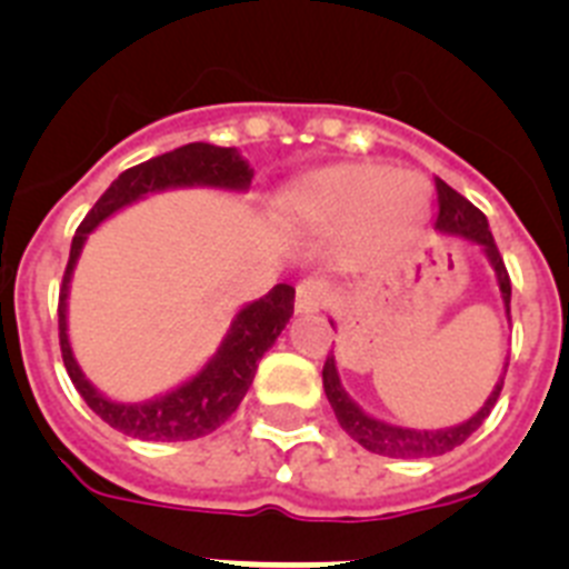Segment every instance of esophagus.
<instances>
[{"instance_id": "1", "label": "esophagus", "mask_w": 569, "mask_h": 569, "mask_svg": "<svg viewBox=\"0 0 569 569\" xmlns=\"http://www.w3.org/2000/svg\"><path fill=\"white\" fill-rule=\"evenodd\" d=\"M331 297V286L326 280H303V283H297L295 291V309L297 315H315V311L326 309Z\"/></svg>"}]
</instances>
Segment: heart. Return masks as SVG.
<instances>
[{"label":"heart","mask_w":569,"mask_h":569,"mask_svg":"<svg viewBox=\"0 0 569 569\" xmlns=\"http://www.w3.org/2000/svg\"><path fill=\"white\" fill-rule=\"evenodd\" d=\"M289 212L317 221H355L397 234L419 223L431 207L419 172L386 170L373 163H342L295 183L286 196Z\"/></svg>","instance_id":"heart-1"}]
</instances>
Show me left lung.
Listing matches in <instances>:
<instances>
[{"label": "left lung", "mask_w": 569, "mask_h": 569, "mask_svg": "<svg viewBox=\"0 0 569 569\" xmlns=\"http://www.w3.org/2000/svg\"><path fill=\"white\" fill-rule=\"evenodd\" d=\"M437 196H439V214H437V229L439 234H448V238L468 240L473 247L482 249V254L488 258L490 269L496 274V283H499L501 303H505V315L510 322V278L508 269H505V260H501L499 249H496V240L490 234L488 218H485L468 198H462L457 189H450L448 183L437 178ZM335 326V320H331ZM505 371H508V362L501 368L499 382L493 386L490 397L485 399V406L473 413L470 419L459 425H450V428H437V431H422V428H402V425H391L386 419L371 417L368 411H362L355 399L348 397V391L340 382V371H337L335 355H329L326 366H322V388H326V397H329L331 408H335L337 422L342 425V431L348 437L360 442L362 448L371 450V453H380V457H393V459H425V457H442L448 450H453L457 445H462L470 433L490 417L496 399H499L501 386H505Z\"/></svg>", "instance_id": "obj_1"}]
</instances>
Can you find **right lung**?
Returning a JSON list of instances; mask_svg holds the SVG:
<instances>
[{
  "instance_id": "right-lung-1",
  "label": "right lung",
  "mask_w": 569,
  "mask_h": 569,
  "mask_svg": "<svg viewBox=\"0 0 569 569\" xmlns=\"http://www.w3.org/2000/svg\"><path fill=\"white\" fill-rule=\"evenodd\" d=\"M252 176L254 170L234 147H214L203 144V141L183 144L178 150L163 152V156L150 158V161L138 163L132 170L121 172L107 187L104 196L96 201V207L87 212L81 227L76 229L59 295L61 360H64L76 391L116 431L127 433V437L147 439V442H183V439L207 437L214 428H221L232 417L234 408L240 406V399L247 397L260 357L274 346L289 317L295 315V289L289 283H278L260 300L240 306L238 315L229 322L218 351L203 362L201 371L192 373L181 386L144 399V402H119V399H110L107 393H101L93 382L87 380L81 366L76 362L68 335L70 280H73L76 263H79L87 238L107 218H112L124 207L144 201L147 196L167 192V189L192 187L247 192Z\"/></svg>"
}]
</instances>
